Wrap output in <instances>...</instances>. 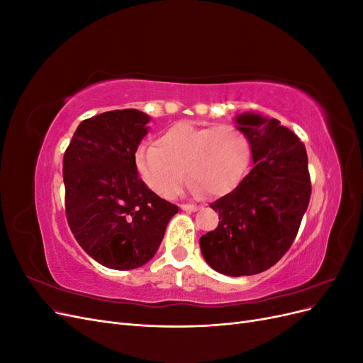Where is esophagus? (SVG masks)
I'll list each match as a JSON object with an SVG mask.
<instances>
[{
	"instance_id": "34e87169",
	"label": "esophagus",
	"mask_w": 363,
	"mask_h": 363,
	"mask_svg": "<svg viewBox=\"0 0 363 363\" xmlns=\"http://www.w3.org/2000/svg\"><path fill=\"white\" fill-rule=\"evenodd\" d=\"M180 208H182V211H184V212H196L200 207L195 206V204H182Z\"/></svg>"
}]
</instances>
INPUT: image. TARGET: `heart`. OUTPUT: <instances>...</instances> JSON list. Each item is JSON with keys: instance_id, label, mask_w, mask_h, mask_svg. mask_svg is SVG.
<instances>
[{"instance_id": "obj_1", "label": "heart", "mask_w": 363, "mask_h": 363, "mask_svg": "<svg viewBox=\"0 0 363 363\" xmlns=\"http://www.w3.org/2000/svg\"><path fill=\"white\" fill-rule=\"evenodd\" d=\"M248 159V142L232 125L199 127L179 123L162 133L156 147L138 150L140 179L163 199H174L186 180V168L195 194L204 189L224 195L238 184Z\"/></svg>"}]
</instances>
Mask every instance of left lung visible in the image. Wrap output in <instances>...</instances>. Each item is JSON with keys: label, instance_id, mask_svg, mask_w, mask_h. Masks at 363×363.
I'll return each mask as SVG.
<instances>
[{"label": "left lung", "instance_id": "1", "mask_svg": "<svg viewBox=\"0 0 363 363\" xmlns=\"http://www.w3.org/2000/svg\"><path fill=\"white\" fill-rule=\"evenodd\" d=\"M247 138L252 167L236 188L211 204L219 224L201 236L207 265L230 277L269 269L298 233L311 200L303 142L280 121L245 112L235 116Z\"/></svg>", "mask_w": 363, "mask_h": 363}]
</instances>
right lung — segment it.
<instances>
[{"label":"right lung","mask_w":363,"mask_h":363,"mask_svg":"<svg viewBox=\"0 0 363 363\" xmlns=\"http://www.w3.org/2000/svg\"><path fill=\"white\" fill-rule=\"evenodd\" d=\"M150 119L136 108L84 119L63 156L71 232L87 255L111 269L145 265L179 212L138 177L135 155Z\"/></svg>","instance_id":"1"}]
</instances>
